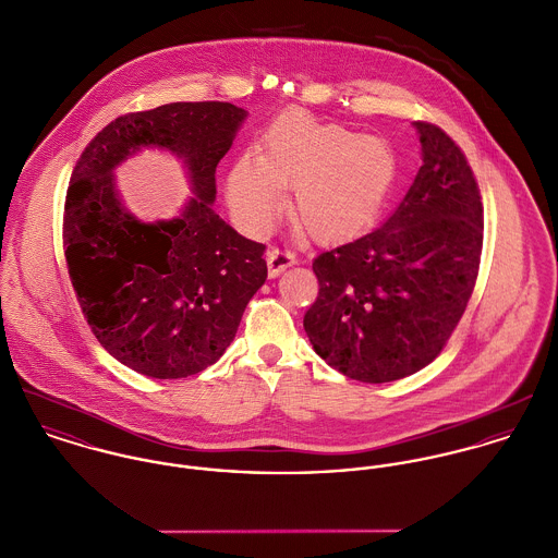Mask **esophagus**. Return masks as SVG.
<instances>
[{
    "mask_svg": "<svg viewBox=\"0 0 558 558\" xmlns=\"http://www.w3.org/2000/svg\"><path fill=\"white\" fill-rule=\"evenodd\" d=\"M296 262V255L290 251H281V248H270L266 253V264H268V275L270 277H279L286 268H290Z\"/></svg>",
    "mask_w": 558,
    "mask_h": 558,
    "instance_id": "1",
    "label": "esophagus"
}]
</instances>
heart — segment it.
Instances as JSON below:
<instances>
[{"label":"heart","instance_id":"b5f03b06","mask_svg":"<svg viewBox=\"0 0 558 558\" xmlns=\"http://www.w3.org/2000/svg\"><path fill=\"white\" fill-rule=\"evenodd\" d=\"M396 178L398 157L387 142L288 113L266 131L262 155L248 150L232 165L228 202L246 232L264 234L294 186V226L310 239L335 242L374 221Z\"/></svg>","mask_w":558,"mask_h":558}]
</instances>
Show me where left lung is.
<instances>
[{
	"label": "left lung",
	"mask_w": 558,
	"mask_h": 558,
	"mask_svg": "<svg viewBox=\"0 0 558 558\" xmlns=\"http://www.w3.org/2000/svg\"><path fill=\"white\" fill-rule=\"evenodd\" d=\"M423 165L398 210L374 232L319 253V292L303 326L332 369L369 385L429 365L477 281L483 206L464 153L414 122Z\"/></svg>",
	"instance_id": "8db88e82"
}]
</instances>
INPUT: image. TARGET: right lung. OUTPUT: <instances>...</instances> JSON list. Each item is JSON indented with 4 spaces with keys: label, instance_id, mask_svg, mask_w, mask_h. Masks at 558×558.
<instances>
[{
    "label": "right lung",
    "instance_id": "add662e5",
    "mask_svg": "<svg viewBox=\"0 0 558 558\" xmlns=\"http://www.w3.org/2000/svg\"><path fill=\"white\" fill-rule=\"evenodd\" d=\"M246 111L232 102H169L107 124L77 160L64 208V253L83 316L122 365L159 380L217 363L266 281L264 244L215 210L219 160ZM144 147L183 160L194 197L169 222L131 216L112 171Z\"/></svg>",
    "mask_w": 558,
    "mask_h": 558
}]
</instances>
